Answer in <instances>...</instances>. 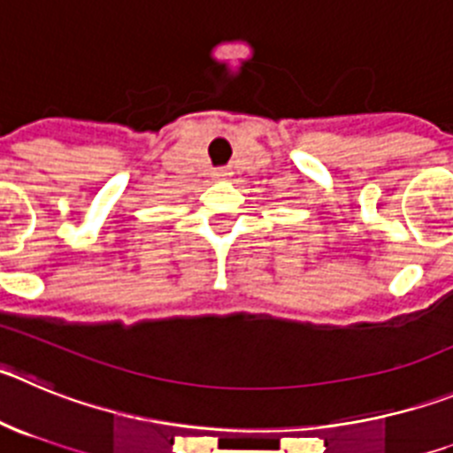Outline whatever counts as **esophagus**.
Listing matches in <instances>:
<instances>
[{"label":"esophagus","mask_w":453,"mask_h":453,"mask_svg":"<svg viewBox=\"0 0 453 453\" xmlns=\"http://www.w3.org/2000/svg\"><path fill=\"white\" fill-rule=\"evenodd\" d=\"M217 176H227V173H226V171H219Z\"/></svg>","instance_id":"1"}]
</instances>
